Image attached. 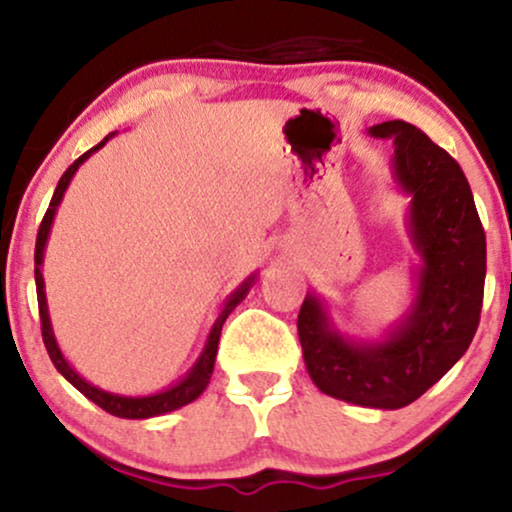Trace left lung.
<instances>
[{
	"label": "left lung",
	"instance_id": "left-lung-1",
	"mask_svg": "<svg viewBox=\"0 0 512 512\" xmlns=\"http://www.w3.org/2000/svg\"><path fill=\"white\" fill-rule=\"evenodd\" d=\"M392 139V182L407 204L411 269L407 313L380 337L334 325L330 303L308 291L298 337L310 380L325 395L368 409H402L436 385L464 356L479 325L486 236L462 168L421 129L390 120L368 129Z\"/></svg>",
	"mask_w": 512,
	"mask_h": 512
}]
</instances>
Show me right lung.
<instances>
[{
  "label": "right lung",
  "mask_w": 512,
  "mask_h": 512,
  "mask_svg": "<svg viewBox=\"0 0 512 512\" xmlns=\"http://www.w3.org/2000/svg\"><path fill=\"white\" fill-rule=\"evenodd\" d=\"M115 134L117 132H110L108 137L103 139V142H98L96 146H93V149H88L84 156L76 158L72 166L64 170L60 182H57L55 195H52L50 207H48V211H45V219H43V223H40L38 240H35V289H38L40 327H43L45 349H48V354L52 358V363H55V368L64 375V380H67V383H72L76 390L81 392V395L91 399L93 404H98V407L108 411V414L120 416V419H151V416L168 414V411H175V409L185 407V404L195 402V399L202 395L204 390H207L211 373H214V361H216V351H219V339H221L223 322H226V317L231 315L233 310H236L238 303L245 301V296H248L252 286H255L257 272H252L248 279L243 281V284H238L236 289L228 293L226 301L221 303V310H219V315H216L214 325H211V330L207 334V342H204L202 351H199L197 361L192 363V368L187 370V373L182 375L180 380H175L173 385H168L166 390L151 392V395H117V392L101 390V387L88 383L84 375L76 373L72 363L64 358L60 344H57L55 330H52V320H50V310H48V296H45V279H43L45 245H48V238H50V231H52V221H55V214H57V209H60L64 192H67L69 182H72L76 170H79V166H84L88 158L96 154L98 149H103V146L108 144L110 139L115 137Z\"/></svg>",
  "instance_id": "obj_1"
}]
</instances>
